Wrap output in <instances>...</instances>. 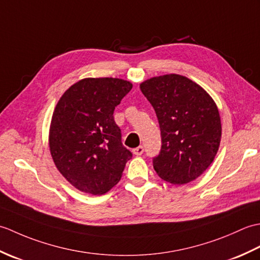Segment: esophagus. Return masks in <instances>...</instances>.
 <instances>
[{
  "instance_id": "1",
  "label": "esophagus",
  "mask_w": 260,
  "mask_h": 260,
  "mask_svg": "<svg viewBox=\"0 0 260 260\" xmlns=\"http://www.w3.org/2000/svg\"><path fill=\"white\" fill-rule=\"evenodd\" d=\"M132 152H133V154H134V155H136V156L142 155L143 152H144V147H143V146H139V147L134 148V150L132 151Z\"/></svg>"
}]
</instances>
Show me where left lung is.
Returning <instances> with one entry per match:
<instances>
[{"label": "left lung", "instance_id": "obj_1", "mask_svg": "<svg viewBox=\"0 0 260 260\" xmlns=\"http://www.w3.org/2000/svg\"><path fill=\"white\" fill-rule=\"evenodd\" d=\"M140 88L161 128L162 148L153 159L154 170L172 184L194 181L219 150L222 129L217 105L200 85L176 74L153 77Z\"/></svg>", "mask_w": 260, "mask_h": 260}]
</instances>
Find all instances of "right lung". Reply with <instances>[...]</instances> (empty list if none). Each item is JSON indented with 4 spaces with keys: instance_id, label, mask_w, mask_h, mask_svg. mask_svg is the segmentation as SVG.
<instances>
[{
    "instance_id": "right-lung-1",
    "label": "right lung",
    "mask_w": 260,
    "mask_h": 260,
    "mask_svg": "<svg viewBox=\"0 0 260 260\" xmlns=\"http://www.w3.org/2000/svg\"><path fill=\"white\" fill-rule=\"evenodd\" d=\"M132 87L119 78H85L70 86L56 105L49 148L59 172L77 190L101 196L123 175L132 153L121 144L113 114Z\"/></svg>"
}]
</instances>
